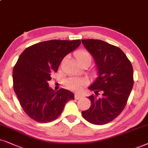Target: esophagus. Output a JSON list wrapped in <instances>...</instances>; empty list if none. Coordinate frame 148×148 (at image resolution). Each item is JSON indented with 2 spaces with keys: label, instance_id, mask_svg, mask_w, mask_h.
<instances>
[{
  "label": "esophagus",
  "instance_id": "1",
  "mask_svg": "<svg viewBox=\"0 0 148 148\" xmlns=\"http://www.w3.org/2000/svg\"><path fill=\"white\" fill-rule=\"evenodd\" d=\"M74 98H75V99H76V100H78V99H80V98H81V95L80 94V93H75V95H74Z\"/></svg>",
  "mask_w": 148,
  "mask_h": 148
}]
</instances>
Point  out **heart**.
<instances>
[{
  "instance_id": "1",
  "label": "heart",
  "mask_w": 148,
  "mask_h": 148,
  "mask_svg": "<svg viewBox=\"0 0 148 148\" xmlns=\"http://www.w3.org/2000/svg\"><path fill=\"white\" fill-rule=\"evenodd\" d=\"M75 57L76 60L79 63H81L85 61H89L91 62V56L89 52L87 50H82L76 52L75 53ZM85 82L83 79L78 78H73L69 79L66 82V85L69 89L74 91H78L81 89L83 86H85Z\"/></svg>"
}]
</instances>
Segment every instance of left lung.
Returning a JSON list of instances; mask_svg holds the SVG:
<instances>
[{"instance_id": "8db88e82", "label": "left lung", "mask_w": 148, "mask_h": 148, "mask_svg": "<svg viewBox=\"0 0 148 148\" xmlns=\"http://www.w3.org/2000/svg\"><path fill=\"white\" fill-rule=\"evenodd\" d=\"M92 55L98 76L89 87L102 98L89 96L91 106L82 111V115L93 124L103 125L118 116L126 106L133 87V68L120 48L100 40H82Z\"/></svg>"}]
</instances>
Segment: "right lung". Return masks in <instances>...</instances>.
<instances>
[{
	"instance_id": "right-lung-1",
	"label": "right lung",
	"mask_w": 148,
	"mask_h": 148,
	"mask_svg": "<svg viewBox=\"0 0 148 148\" xmlns=\"http://www.w3.org/2000/svg\"><path fill=\"white\" fill-rule=\"evenodd\" d=\"M80 40H52L26 48L13 70L14 89L24 111L33 120L47 123L62 113L65 104L74 100L65 89L49 87L52 72H57L63 59L80 46Z\"/></svg>"
}]
</instances>
